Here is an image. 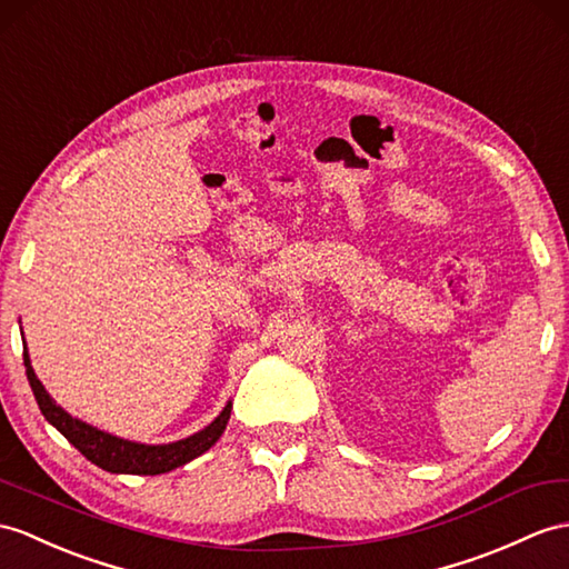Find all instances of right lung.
Segmentation results:
<instances>
[{"label":"right lung","mask_w":569,"mask_h":569,"mask_svg":"<svg viewBox=\"0 0 569 569\" xmlns=\"http://www.w3.org/2000/svg\"><path fill=\"white\" fill-rule=\"evenodd\" d=\"M23 367H26V377H29V383H31V391L38 400V408L46 415V420L58 429L60 435H64L69 445H74V449L84 453L91 463L108 470V473H130V476L169 473V470L198 459L200 453L214 447L221 432L227 429L229 415H231V400H229L212 425H207L204 429H200V432H196L188 439L171 441V445H157V447L137 445V441H128V439L101 432V429L72 418V415L54 403L50 393L46 391V386L36 377V371L31 367V357L26 352V348H23Z\"/></svg>","instance_id":"1"}]
</instances>
